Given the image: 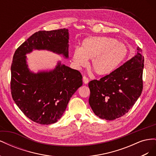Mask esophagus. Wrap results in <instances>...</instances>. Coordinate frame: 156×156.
<instances>
[{
	"label": "esophagus",
	"instance_id": "esophagus-1",
	"mask_svg": "<svg viewBox=\"0 0 156 156\" xmlns=\"http://www.w3.org/2000/svg\"><path fill=\"white\" fill-rule=\"evenodd\" d=\"M83 82H84V84H87L88 83V81H89L88 77H87L86 76H83Z\"/></svg>",
	"mask_w": 156,
	"mask_h": 156
}]
</instances>
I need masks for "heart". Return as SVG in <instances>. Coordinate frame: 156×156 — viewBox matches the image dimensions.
I'll use <instances>...</instances> for the list:
<instances>
[{
  "label": "heart",
  "instance_id": "heart-1",
  "mask_svg": "<svg viewBox=\"0 0 156 156\" xmlns=\"http://www.w3.org/2000/svg\"><path fill=\"white\" fill-rule=\"evenodd\" d=\"M128 56L126 47L112 37L93 36L84 39L81 48L75 49L72 60L77 68L85 66L91 59L90 67L99 75L112 73Z\"/></svg>",
  "mask_w": 156,
  "mask_h": 156
}]
</instances>
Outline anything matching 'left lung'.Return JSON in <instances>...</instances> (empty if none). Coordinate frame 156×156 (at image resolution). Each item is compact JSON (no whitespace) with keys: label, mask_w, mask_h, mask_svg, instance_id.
Returning a JSON list of instances; mask_svg holds the SVG:
<instances>
[{"label":"left lung","mask_w":156,"mask_h":156,"mask_svg":"<svg viewBox=\"0 0 156 156\" xmlns=\"http://www.w3.org/2000/svg\"><path fill=\"white\" fill-rule=\"evenodd\" d=\"M110 74L90 81L89 104L101 119L112 120L124 116L134 105L143 88L142 49Z\"/></svg>","instance_id":"1"}]
</instances>
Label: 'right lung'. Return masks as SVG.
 <instances>
[{
    "label": "right lung",
    "instance_id": "obj_1",
    "mask_svg": "<svg viewBox=\"0 0 156 156\" xmlns=\"http://www.w3.org/2000/svg\"><path fill=\"white\" fill-rule=\"evenodd\" d=\"M68 30L38 31L16 51L11 66L12 96L24 115L41 125L54 124L62 117L73 94L82 86V75L59 62L49 72L34 73L28 68L27 53L46 49L68 58Z\"/></svg>",
    "mask_w": 156,
    "mask_h": 156
}]
</instances>
